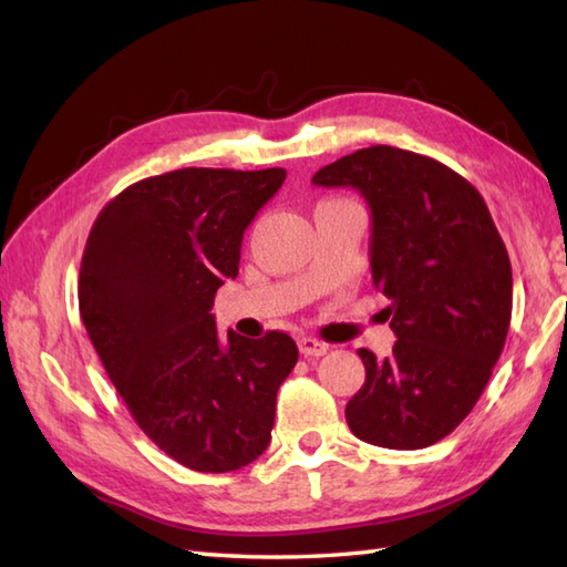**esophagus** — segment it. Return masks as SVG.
Returning a JSON list of instances; mask_svg holds the SVG:
<instances>
[{"mask_svg": "<svg viewBox=\"0 0 567 567\" xmlns=\"http://www.w3.org/2000/svg\"><path fill=\"white\" fill-rule=\"evenodd\" d=\"M327 351H329V346L323 343V341L311 339V336H302V339H299V353H302L305 358L327 355Z\"/></svg>", "mask_w": 567, "mask_h": 567, "instance_id": "obj_1", "label": "esophagus"}]
</instances>
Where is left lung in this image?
I'll list each match as a JSON object with an SVG mask.
<instances>
[{"label": "left lung", "instance_id": "obj_1", "mask_svg": "<svg viewBox=\"0 0 567 567\" xmlns=\"http://www.w3.org/2000/svg\"><path fill=\"white\" fill-rule=\"evenodd\" d=\"M355 187L372 214V285L396 336L378 360L360 348L365 382L346 404L360 441L416 451L473 412L512 321V262L483 195L426 155L370 146L311 177Z\"/></svg>", "mask_w": 567, "mask_h": 567}]
</instances>
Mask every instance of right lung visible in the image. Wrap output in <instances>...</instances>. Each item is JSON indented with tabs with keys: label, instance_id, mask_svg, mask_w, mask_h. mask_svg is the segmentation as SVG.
<instances>
[{
	"label": "right lung",
	"instance_id": "obj_1",
	"mask_svg": "<svg viewBox=\"0 0 567 567\" xmlns=\"http://www.w3.org/2000/svg\"><path fill=\"white\" fill-rule=\"evenodd\" d=\"M287 173L183 167L126 187L100 212L80 265V317L131 416L197 473H231L268 449L277 390L297 365L282 331L226 341L214 295Z\"/></svg>",
	"mask_w": 567,
	"mask_h": 567
}]
</instances>
